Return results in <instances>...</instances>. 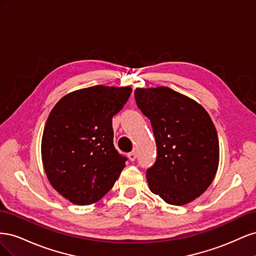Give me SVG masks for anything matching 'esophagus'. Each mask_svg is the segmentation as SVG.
Here are the masks:
<instances>
[{
  "mask_svg": "<svg viewBox=\"0 0 256 256\" xmlns=\"http://www.w3.org/2000/svg\"><path fill=\"white\" fill-rule=\"evenodd\" d=\"M128 158L130 161H134L136 158V152H131L128 154Z\"/></svg>",
  "mask_w": 256,
  "mask_h": 256,
  "instance_id": "34e87169",
  "label": "esophagus"
}]
</instances>
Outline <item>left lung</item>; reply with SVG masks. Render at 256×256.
I'll return each mask as SVG.
<instances>
[{"mask_svg":"<svg viewBox=\"0 0 256 256\" xmlns=\"http://www.w3.org/2000/svg\"><path fill=\"white\" fill-rule=\"evenodd\" d=\"M134 98L157 145L156 161L146 170L150 191L171 205L192 202L218 170L219 140L210 116L194 100L164 86L136 88Z\"/></svg>","mask_w":256,"mask_h":256,"instance_id":"left-lung-1","label":"left lung"}]
</instances>
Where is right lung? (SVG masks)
Wrapping results in <instances>:
<instances>
[{
  "label": "right lung",
  "mask_w": 256,
  "mask_h": 256,
  "mask_svg": "<svg viewBox=\"0 0 256 256\" xmlns=\"http://www.w3.org/2000/svg\"><path fill=\"white\" fill-rule=\"evenodd\" d=\"M131 88L96 85L70 92L54 106L44 125L42 157L48 180L76 205L96 203L125 168L113 144L112 118Z\"/></svg>",
  "instance_id": "right-lung-1"
}]
</instances>
